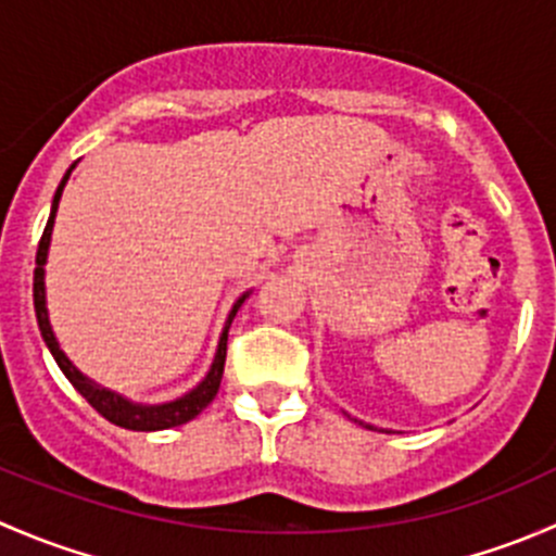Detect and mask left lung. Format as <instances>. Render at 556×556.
Listing matches in <instances>:
<instances>
[{"label": "left lung", "mask_w": 556, "mask_h": 556, "mask_svg": "<svg viewBox=\"0 0 556 556\" xmlns=\"http://www.w3.org/2000/svg\"><path fill=\"white\" fill-rule=\"evenodd\" d=\"M355 422H357V419H355ZM361 425H363V422H361ZM366 428H371V425H366ZM371 430H374V428H371Z\"/></svg>", "instance_id": "1"}]
</instances>
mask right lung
Masks as SVG:
<instances>
[{"mask_svg": "<svg viewBox=\"0 0 556 556\" xmlns=\"http://www.w3.org/2000/svg\"><path fill=\"white\" fill-rule=\"evenodd\" d=\"M72 172V169H70ZM70 172H66V177L61 179L59 190H55L53 195V210H50V217H48V226H45L42 231V239H39V247H37V268H35V312H37V325H39V333H42L45 344H48L50 355H53V361L59 363V368L64 371V377L70 379L72 387H75L77 392H80L83 397H86L88 403H91L93 408H97L99 414H102L104 419H110L112 425H117V428H126V430H142V433H150V430H166V428H177V425H185L190 422L193 417H199L201 412H204L206 406H210L212 401H215L217 390H220V382H223V368H226V346H228V328H231L233 317H237L239 306L244 304L247 295L233 304L231 314H228V323H226V330H223L220 336V344H217V355H215V363H212V371L206 374V379L195 387L193 392H188L185 397H179V401H172V403H164V406H139V403H128L126 397H121L117 392H110L104 390V387L93 384L91 379L83 377L80 371H77L75 366L70 363V357L64 355V352L59 350V341H55L53 330H50V323H48V309H45V261H48V244H50V231H53V220H55V210H59V201H61V190H64L66 179H70Z\"/></svg>", "mask_w": 556, "mask_h": 556, "instance_id": "add662e5", "label": "right lung"}]
</instances>
